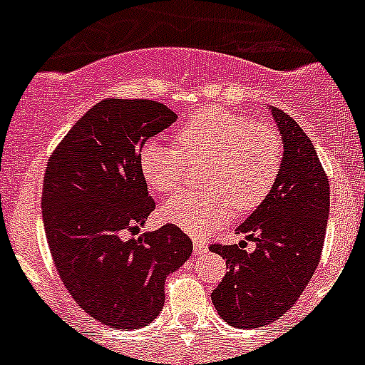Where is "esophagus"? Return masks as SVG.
Segmentation results:
<instances>
[{
  "label": "esophagus",
  "mask_w": 365,
  "mask_h": 365,
  "mask_svg": "<svg viewBox=\"0 0 365 365\" xmlns=\"http://www.w3.org/2000/svg\"><path fill=\"white\" fill-rule=\"evenodd\" d=\"M206 250H208V248H206L205 241H202V240H193V254H195V256L201 257L202 254H206Z\"/></svg>",
  "instance_id": "1"
}]
</instances>
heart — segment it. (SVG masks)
Wrapping results in <instances>:
<instances>
[{
    "mask_svg": "<svg viewBox=\"0 0 365 365\" xmlns=\"http://www.w3.org/2000/svg\"><path fill=\"white\" fill-rule=\"evenodd\" d=\"M177 146L148 140L138 153L144 180L155 193L170 195L190 164L210 163L202 177L206 192H185L168 199L160 217L186 234L205 237L230 221L234 208L250 212L265 201L282 168L278 133L225 109H205L177 135Z\"/></svg>",
    "mask_w": 365,
    "mask_h": 365,
    "instance_id": "obj_1",
    "label": "heart"
}]
</instances>
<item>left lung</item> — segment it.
Masks as SVG:
<instances>
[{
  "mask_svg": "<svg viewBox=\"0 0 365 365\" xmlns=\"http://www.w3.org/2000/svg\"><path fill=\"white\" fill-rule=\"evenodd\" d=\"M269 109L283 140L279 175L265 201L235 230L257 248L247 253L246 241L210 247L228 269L212 303L237 329L272 324L298 302L318 267L327 230L329 179L314 144L291 115Z\"/></svg>",
  "mask_w": 365,
  "mask_h": 365,
  "instance_id": "1",
  "label": "left lung"
}]
</instances>
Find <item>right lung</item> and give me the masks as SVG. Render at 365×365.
<instances>
[{
	"label": "right lung",
	"instance_id": "right-lung-1",
	"mask_svg": "<svg viewBox=\"0 0 365 365\" xmlns=\"http://www.w3.org/2000/svg\"><path fill=\"white\" fill-rule=\"evenodd\" d=\"M177 115L146 98L93 106L51 155L43 177L45 235L63 285L95 320L138 329L159 316L164 282L192 240L175 225L140 232L153 212L138 153Z\"/></svg>",
	"mask_w": 365,
	"mask_h": 365
}]
</instances>
